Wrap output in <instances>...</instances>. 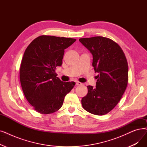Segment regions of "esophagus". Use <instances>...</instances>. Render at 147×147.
<instances>
[{
    "label": "esophagus",
    "instance_id": "34e87169",
    "mask_svg": "<svg viewBox=\"0 0 147 147\" xmlns=\"http://www.w3.org/2000/svg\"><path fill=\"white\" fill-rule=\"evenodd\" d=\"M82 85V83L80 82H76V85L79 86V85Z\"/></svg>",
    "mask_w": 147,
    "mask_h": 147
}]
</instances>
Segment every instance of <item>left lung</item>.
<instances>
[{"label":"left lung","mask_w":147,"mask_h":147,"mask_svg":"<svg viewBox=\"0 0 147 147\" xmlns=\"http://www.w3.org/2000/svg\"><path fill=\"white\" fill-rule=\"evenodd\" d=\"M79 41L93 56L92 66L97 76L96 87L88 86L82 98L87 112L104 115L116 106L128 84V63L122 49L110 38L103 36L80 38Z\"/></svg>","instance_id":"8db88e82"}]
</instances>
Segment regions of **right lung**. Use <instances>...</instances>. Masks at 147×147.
Segmentation results:
<instances>
[{"label":"right lung","mask_w":147,"mask_h":147,"mask_svg":"<svg viewBox=\"0 0 147 147\" xmlns=\"http://www.w3.org/2000/svg\"><path fill=\"white\" fill-rule=\"evenodd\" d=\"M76 41L71 38L41 35L32 41L24 53L20 80L24 96L38 113L58 111L65 95L75 85L62 82L55 72L61 66L64 50Z\"/></svg>","instance_id":"1"}]
</instances>
